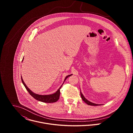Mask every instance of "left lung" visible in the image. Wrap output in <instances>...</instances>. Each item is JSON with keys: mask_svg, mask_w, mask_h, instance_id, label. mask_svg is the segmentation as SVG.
<instances>
[{"mask_svg": "<svg viewBox=\"0 0 133 133\" xmlns=\"http://www.w3.org/2000/svg\"><path fill=\"white\" fill-rule=\"evenodd\" d=\"M81 97H82L83 101H84L87 105H91V106H98V105H100L99 104H95V103H92V102H91L88 101V100L84 97V96L82 94L81 91Z\"/></svg>", "mask_w": 133, "mask_h": 133, "instance_id": "8db88e82", "label": "left lung"}]
</instances>
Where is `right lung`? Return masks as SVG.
<instances>
[{
	"label": "right lung",
	"mask_w": 133,
	"mask_h": 133,
	"mask_svg": "<svg viewBox=\"0 0 133 133\" xmlns=\"http://www.w3.org/2000/svg\"><path fill=\"white\" fill-rule=\"evenodd\" d=\"M24 60V58L23 59V61H22V62ZM71 75H68L67 76L65 77V79H64V82L65 81V80L69 77V76H70ZM21 78H22V83L23 84V85H24V86L25 87L26 89L27 90V91H28V92L30 94V95L33 97L35 99H36V100L38 101H40V102H44V103H55L57 101L59 98V96H60V89L61 88V87L62 86V85L59 88V89L56 91V92H55V93H53V94H50V95H39V94H37L34 92H32L27 86L25 84V83H24L23 79V78H22V76H21Z\"/></svg>",
	"instance_id": "obj_1"
}]
</instances>
